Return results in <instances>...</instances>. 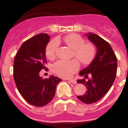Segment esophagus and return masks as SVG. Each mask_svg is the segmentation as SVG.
I'll return each mask as SVG.
<instances>
[{
    "label": "esophagus",
    "instance_id": "1",
    "mask_svg": "<svg viewBox=\"0 0 128 128\" xmlns=\"http://www.w3.org/2000/svg\"><path fill=\"white\" fill-rule=\"evenodd\" d=\"M68 82L70 83H73V84H76L77 81L74 80H68Z\"/></svg>",
    "mask_w": 128,
    "mask_h": 128
}]
</instances>
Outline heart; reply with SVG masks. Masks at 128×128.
Masks as SVG:
<instances>
[{"instance_id":"b5f03b06","label":"heart","mask_w":128,"mask_h":128,"mask_svg":"<svg viewBox=\"0 0 128 128\" xmlns=\"http://www.w3.org/2000/svg\"><path fill=\"white\" fill-rule=\"evenodd\" d=\"M63 41L73 49L72 56H75L83 65L90 63L96 55V47L93 44L84 43V40L78 34H70L63 38ZM59 44L57 40H52L46 48L47 57L50 60L56 56ZM54 72L63 78H70L80 68V63L76 59L69 61L58 60L52 66Z\"/></svg>"}]
</instances>
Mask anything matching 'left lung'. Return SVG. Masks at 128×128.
<instances>
[{
  "label": "left lung",
  "mask_w": 128,
  "mask_h": 128,
  "mask_svg": "<svg viewBox=\"0 0 128 128\" xmlns=\"http://www.w3.org/2000/svg\"><path fill=\"white\" fill-rule=\"evenodd\" d=\"M87 37L97 47V54L88 66L82 69L80 75H91L87 81L85 79L78 80V83L85 85L87 91L78 98L86 104L98 102L109 91L115 81L117 74V60L108 42L96 34H86Z\"/></svg>",
  "instance_id": "obj_1"
}]
</instances>
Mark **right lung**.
Masks as SVG:
<instances>
[{"label":"right lung","instance_id":"1","mask_svg":"<svg viewBox=\"0 0 128 128\" xmlns=\"http://www.w3.org/2000/svg\"><path fill=\"white\" fill-rule=\"evenodd\" d=\"M50 36L40 33L23 43L16 54L13 76L20 94L30 104L42 107L54 98L61 79L54 76L43 79L40 72L46 68V48Z\"/></svg>","mask_w":128,"mask_h":128}]
</instances>
